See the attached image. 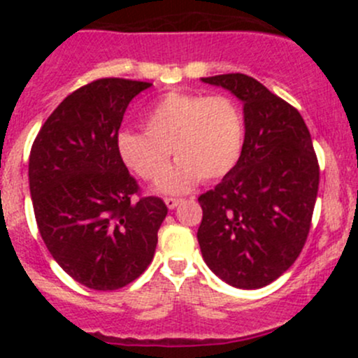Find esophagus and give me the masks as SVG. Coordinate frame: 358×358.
Listing matches in <instances>:
<instances>
[{
  "instance_id": "1",
  "label": "esophagus",
  "mask_w": 358,
  "mask_h": 358,
  "mask_svg": "<svg viewBox=\"0 0 358 358\" xmlns=\"http://www.w3.org/2000/svg\"><path fill=\"white\" fill-rule=\"evenodd\" d=\"M164 202H166V206H168L169 209H175L176 206L182 204V199H176V197H166Z\"/></svg>"
}]
</instances>
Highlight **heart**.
Returning a JSON list of instances; mask_svg holds the SVG:
<instances>
[{
    "label": "heart",
    "instance_id": "1",
    "mask_svg": "<svg viewBox=\"0 0 358 358\" xmlns=\"http://www.w3.org/2000/svg\"><path fill=\"white\" fill-rule=\"evenodd\" d=\"M143 129L119 133L117 154L135 175L156 182L173 150L178 164L157 185L164 194L185 192L201 178H223L243 152V112L225 95L166 93L145 110Z\"/></svg>",
    "mask_w": 358,
    "mask_h": 358
}]
</instances>
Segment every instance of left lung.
I'll list each match as a JSON object with an SVG mask.
<instances>
[{"label":"left lung","instance_id":"8db88e82","mask_svg":"<svg viewBox=\"0 0 358 358\" xmlns=\"http://www.w3.org/2000/svg\"><path fill=\"white\" fill-rule=\"evenodd\" d=\"M202 83L244 103V143L236 168L199 197L197 230L213 273L239 289H258L296 262L308 237L319 162L301 114L246 74Z\"/></svg>","mask_w":358,"mask_h":358}]
</instances>
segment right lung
Listing matches in <instances>:
<instances>
[{
    "label": "right lung",
    "mask_w": 358,
    "mask_h": 358,
    "mask_svg": "<svg viewBox=\"0 0 358 358\" xmlns=\"http://www.w3.org/2000/svg\"><path fill=\"white\" fill-rule=\"evenodd\" d=\"M150 83L103 78L64 99L39 129L29 156V190L50 255L76 282L114 291L150 265L168 215L117 154L129 102Z\"/></svg>",
    "instance_id": "obj_1"
}]
</instances>
